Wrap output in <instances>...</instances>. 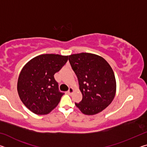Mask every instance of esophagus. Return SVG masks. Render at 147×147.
I'll list each match as a JSON object with an SVG mask.
<instances>
[{
    "instance_id": "34e87169",
    "label": "esophagus",
    "mask_w": 147,
    "mask_h": 147,
    "mask_svg": "<svg viewBox=\"0 0 147 147\" xmlns=\"http://www.w3.org/2000/svg\"><path fill=\"white\" fill-rule=\"evenodd\" d=\"M74 92V89H73V88H70L69 89V90L67 91V93H69V94H71V93H73Z\"/></svg>"
}]
</instances>
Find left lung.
<instances>
[{
	"instance_id": "obj_1",
	"label": "left lung",
	"mask_w": 147,
	"mask_h": 147,
	"mask_svg": "<svg viewBox=\"0 0 147 147\" xmlns=\"http://www.w3.org/2000/svg\"><path fill=\"white\" fill-rule=\"evenodd\" d=\"M71 67L78 80L82 100L76 107L91 115L106 108L115 97V77L111 66L103 58L91 53L69 56Z\"/></svg>"
}]
</instances>
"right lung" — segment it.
<instances>
[{
	"label": "right lung",
	"instance_id": "obj_1",
	"mask_svg": "<svg viewBox=\"0 0 147 147\" xmlns=\"http://www.w3.org/2000/svg\"><path fill=\"white\" fill-rule=\"evenodd\" d=\"M68 56L47 54L29 61L20 73L17 91L27 108L37 115L49 113L58 106L63 93L54 75L68 60Z\"/></svg>",
	"mask_w": 147,
	"mask_h": 147
}]
</instances>
